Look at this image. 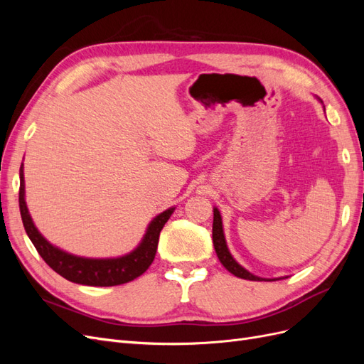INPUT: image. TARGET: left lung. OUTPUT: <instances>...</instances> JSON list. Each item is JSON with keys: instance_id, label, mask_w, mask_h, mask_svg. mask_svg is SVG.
Here are the masks:
<instances>
[{"instance_id": "8db88e82", "label": "left lung", "mask_w": 364, "mask_h": 364, "mask_svg": "<svg viewBox=\"0 0 364 364\" xmlns=\"http://www.w3.org/2000/svg\"><path fill=\"white\" fill-rule=\"evenodd\" d=\"M213 243H214V249L217 257L220 259V262L223 264L225 269L228 272H230L232 274H235L237 278H243V279H249V281H266L264 278L255 277L250 272H247L245 267H241L240 264L234 259V257L230 255V252L226 246V240H225V234H223V223H222V215H220V211L217 208H214V223H213ZM269 281H274V279H269Z\"/></svg>"}]
</instances>
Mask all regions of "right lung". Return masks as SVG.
I'll use <instances>...</instances> for the list:
<instances>
[{
	"label": "right lung",
	"instance_id": "1",
	"mask_svg": "<svg viewBox=\"0 0 364 364\" xmlns=\"http://www.w3.org/2000/svg\"><path fill=\"white\" fill-rule=\"evenodd\" d=\"M24 167L21 165L19 170V211L23 217L26 232L31 240L33 246L48 266L59 273L60 277L75 284L92 285V287H112L134 281L141 277L150 264L155 259L159 234L164 225L168 222L174 208L165 209L164 213L151 220L144 238L135 250L124 257L118 258H83L75 257L73 253L65 252L42 237L38 228L33 223L26 203V185H24Z\"/></svg>",
	"mask_w": 364,
	"mask_h": 364
}]
</instances>
